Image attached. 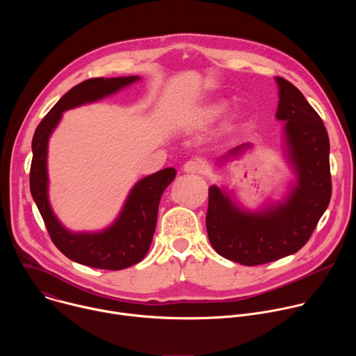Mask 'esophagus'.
I'll return each instance as SVG.
<instances>
[{"label": "esophagus", "instance_id": "obj_1", "mask_svg": "<svg viewBox=\"0 0 356 356\" xmlns=\"http://www.w3.org/2000/svg\"><path fill=\"white\" fill-rule=\"evenodd\" d=\"M206 169H207L206 162L202 161V159H198V158L187 161L184 163V166H183V170L186 173H204Z\"/></svg>", "mask_w": 356, "mask_h": 356}]
</instances>
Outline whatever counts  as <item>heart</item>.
<instances>
[{"label":"heart","instance_id":"1","mask_svg":"<svg viewBox=\"0 0 356 356\" xmlns=\"http://www.w3.org/2000/svg\"><path fill=\"white\" fill-rule=\"evenodd\" d=\"M225 111H227V106L224 103H214V104L209 106L207 110L204 111V120L214 121V120L220 118Z\"/></svg>","mask_w":356,"mask_h":356}]
</instances>
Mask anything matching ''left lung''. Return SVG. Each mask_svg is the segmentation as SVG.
<instances>
[{
  "label": "left lung",
  "mask_w": 356,
  "mask_h": 356,
  "mask_svg": "<svg viewBox=\"0 0 356 356\" xmlns=\"http://www.w3.org/2000/svg\"><path fill=\"white\" fill-rule=\"evenodd\" d=\"M284 121V155L296 181L283 201L258 211L241 209L225 188H209L207 232L218 255L245 266L293 255L306 243L331 198L330 139L323 120L290 81L276 77ZM250 143L231 149L220 163L238 158Z\"/></svg>",
  "instance_id": "8db88e82"
}]
</instances>
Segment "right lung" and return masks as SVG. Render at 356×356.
I'll return each mask as SVG.
<instances>
[{"mask_svg":"<svg viewBox=\"0 0 356 356\" xmlns=\"http://www.w3.org/2000/svg\"><path fill=\"white\" fill-rule=\"evenodd\" d=\"M138 76L88 79L69 90L38 125L32 139L31 194L47 232L65 257L95 269L121 270L140 262L154 238L159 201L175 180L176 170L168 168L140 179L129 191L118 218L98 232H72L62 225L47 197V143L65 111L90 104L138 81Z\"/></svg>","mask_w":356,"mask_h":356,"instance_id":"right-lung-1","label":"right lung"}]
</instances>
